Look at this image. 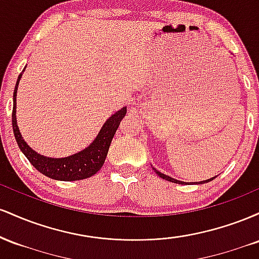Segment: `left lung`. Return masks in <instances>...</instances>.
I'll return each mask as SVG.
<instances>
[{"mask_svg":"<svg viewBox=\"0 0 259 259\" xmlns=\"http://www.w3.org/2000/svg\"><path fill=\"white\" fill-rule=\"evenodd\" d=\"M154 171H156V174H157V175H158V177H160V178H162V179H164V180L171 181V183H175V184H186V183H184V181H180V180L173 179V178L168 177V175H165V174H162V173H160V171H158V170H156V169H154ZM214 178H215V177H214ZM214 178H212V179H208V180H203V181H200V183H198V184H204V183H208V181L213 180V179H214Z\"/></svg>","mask_w":259,"mask_h":259,"instance_id":"1","label":"left lung"}]
</instances>
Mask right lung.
<instances>
[{"label":"right lung","instance_id":"1","mask_svg":"<svg viewBox=\"0 0 259 259\" xmlns=\"http://www.w3.org/2000/svg\"><path fill=\"white\" fill-rule=\"evenodd\" d=\"M22 78V73L19 74L14 89L13 94V112H12V125H13V133L16 136L17 144L19 146L20 151L25 154L29 162L37 169L40 173H42L46 177L51 178L55 180L62 181H74L81 180L90 178L94 174H96L100 170L101 167L105 163V159L108 153L109 145H111L113 136L117 132L119 126L120 120L123 119L126 113V108L123 107L120 111H118L115 114H113L108 120L106 121L105 125L102 126L101 132L95 141L81 152L73 154L70 157L65 158H47V157L40 156V154L32 151L30 147L26 145V142L23 140L20 135L19 129L17 125L16 118V99H17V90L19 79Z\"/></svg>","mask_w":259,"mask_h":259}]
</instances>
